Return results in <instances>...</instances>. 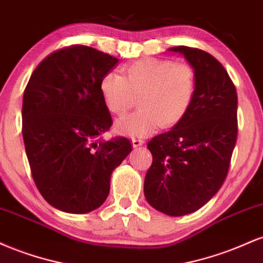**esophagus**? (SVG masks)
<instances>
[{
  "label": "esophagus",
  "mask_w": 263,
  "mask_h": 263,
  "mask_svg": "<svg viewBox=\"0 0 263 263\" xmlns=\"http://www.w3.org/2000/svg\"><path fill=\"white\" fill-rule=\"evenodd\" d=\"M143 143H144V141L142 140V138H134V140H132V146H134L135 148H137V147L142 146Z\"/></svg>",
  "instance_id": "1"
}]
</instances>
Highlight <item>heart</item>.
Segmentation results:
<instances>
[{
	"label": "heart",
	"instance_id": "b5f03b06",
	"mask_svg": "<svg viewBox=\"0 0 263 263\" xmlns=\"http://www.w3.org/2000/svg\"><path fill=\"white\" fill-rule=\"evenodd\" d=\"M197 74L192 65L167 59L144 58L123 66L122 75L105 74L99 90L110 112L122 115L140 95L135 114L119 119L115 128L128 137H144L184 119L194 100Z\"/></svg>",
	"mask_w": 263,
	"mask_h": 263
}]
</instances>
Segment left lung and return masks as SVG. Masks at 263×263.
<instances>
[{
    "instance_id": "left-lung-1",
    "label": "left lung",
    "mask_w": 263,
    "mask_h": 263,
    "mask_svg": "<svg viewBox=\"0 0 263 263\" xmlns=\"http://www.w3.org/2000/svg\"><path fill=\"white\" fill-rule=\"evenodd\" d=\"M168 52L194 68L197 89L182 121L148 142L153 162L143 192L156 210L183 216L204 206L224 183L237 137V93L209 53L184 45Z\"/></svg>"
}]
</instances>
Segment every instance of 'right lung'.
Here are the masks:
<instances>
[{"instance_id":"1","label":"right lung","mask_w":263,"mask_h":263,"mask_svg":"<svg viewBox=\"0 0 263 263\" xmlns=\"http://www.w3.org/2000/svg\"><path fill=\"white\" fill-rule=\"evenodd\" d=\"M119 59L86 45L48 55L23 93L22 135L35 185L55 209L85 214L110 193L114 170L132 151L127 138L105 141L112 125L99 90Z\"/></svg>"}]
</instances>
